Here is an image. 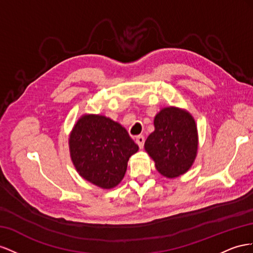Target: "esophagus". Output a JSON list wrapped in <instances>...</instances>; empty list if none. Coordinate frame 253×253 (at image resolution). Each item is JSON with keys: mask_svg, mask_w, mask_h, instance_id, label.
Segmentation results:
<instances>
[{"mask_svg": "<svg viewBox=\"0 0 253 253\" xmlns=\"http://www.w3.org/2000/svg\"><path fill=\"white\" fill-rule=\"evenodd\" d=\"M144 142H145V138H144L143 135H138V136H136V138H135V143L138 144L140 148H143Z\"/></svg>", "mask_w": 253, "mask_h": 253, "instance_id": "obj_1", "label": "esophagus"}]
</instances>
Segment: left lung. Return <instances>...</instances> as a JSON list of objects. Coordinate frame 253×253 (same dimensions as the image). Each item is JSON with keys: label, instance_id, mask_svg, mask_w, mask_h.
Wrapping results in <instances>:
<instances>
[{"label": "left lung", "instance_id": "8db88e82", "mask_svg": "<svg viewBox=\"0 0 253 253\" xmlns=\"http://www.w3.org/2000/svg\"><path fill=\"white\" fill-rule=\"evenodd\" d=\"M154 126L144 148L157 170L169 179L185 174L198 150V131L192 114L174 106L165 107L156 114Z\"/></svg>", "mask_w": 253, "mask_h": 253}]
</instances>
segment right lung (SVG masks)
Wrapping results in <instances>:
<instances>
[{
    "label": "right lung",
    "instance_id": "1",
    "mask_svg": "<svg viewBox=\"0 0 253 253\" xmlns=\"http://www.w3.org/2000/svg\"><path fill=\"white\" fill-rule=\"evenodd\" d=\"M69 148L79 176L104 190L122 181L129 158L139 150L124 127L100 114H84L77 120Z\"/></svg>",
    "mask_w": 253,
    "mask_h": 253
}]
</instances>
